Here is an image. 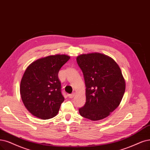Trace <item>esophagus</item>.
Instances as JSON below:
<instances>
[{
    "label": "esophagus",
    "instance_id": "1",
    "mask_svg": "<svg viewBox=\"0 0 150 150\" xmlns=\"http://www.w3.org/2000/svg\"><path fill=\"white\" fill-rule=\"evenodd\" d=\"M75 96V93H72V94H70V95H69V97L70 98H73Z\"/></svg>",
    "mask_w": 150,
    "mask_h": 150
}]
</instances>
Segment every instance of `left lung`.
Masks as SVG:
<instances>
[{"label": "left lung", "instance_id": "1", "mask_svg": "<svg viewBox=\"0 0 150 150\" xmlns=\"http://www.w3.org/2000/svg\"><path fill=\"white\" fill-rule=\"evenodd\" d=\"M76 61L84 75L86 103L80 114L93 121L107 117L117 108L125 90V81L115 61L105 54H83Z\"/></svg>", "mask_w": 150, "mask_h": 150}]
</instances>
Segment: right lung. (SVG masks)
<instances>
[{
    "mask_svg": "<svg viewBox=\"0 0 150 150\" xmlns=\"http://www.w3.org/2000/svg\"><path fill=\"white\" fill-rule=\"evenodd\" d=\"M70 58L65 54L49 55L34 61L25 70L20 91L25 108L33 115L46 120L58 114L64 101L58 73Z\"/></svg>",
    "mask_w": 150,
    "mask_h": 150,
    "instance_id": "obj_1",
    "label": "right lung"
}]
</instances>
